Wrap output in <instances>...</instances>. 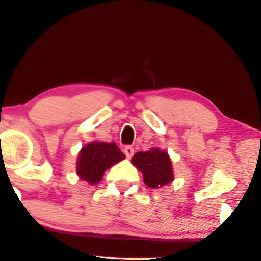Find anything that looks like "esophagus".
Instances as JSON below:
<instances>
[{
  "label": "esophagus",
  "mask_w": 261,
  "mask_h": 261,
  "mask_svg": "<svg viewBox=\"0 0 261 261\" xmlns=\"http://www.w3.org/2000/svg\"><path fill=\"white\" fill-rule=\"evenodd\" d=\"M134 153H135V150H134V148L131 147V146H126V147L124 148V154L126 155L127 159H130V158L134 155Z\"/></svg>",
  "instance_id": "34e87169"
}]
</instances>
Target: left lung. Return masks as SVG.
I'll use <instances>...</instances> for the list:
<instances>
[{"label":"left lung","instance_id":"1","mask_svg":"<svg viewBox=\"0 0 261 261\" xmlns=\"http://www.w3.org/2000/svg\"><path fill=\"white\" fill-rule=\"evenodd\" d=\"M131 163L143 174V180L149 188H161L174 179L172 161L169 153L160 148H150L147 151H138Z\"/></svg>","mask_w":261,"mask_h":261}]
</instances>
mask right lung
<instances>
[{
  "instance_id": "add662e5",
  "label": "right lung",
  "mask_w": 261,
  "mask_h": 261,
  "mask_svg": "<svg viewBox=\"0 0 261 261\" xmlns=\"http://www.w3.org/2000/svg\"><path fill=\"white\" fill-rule=\"evenodd\" d=\"M125 159L115 142H89L79 150L75 173L79 179L89 184H97L103 178L105 171Z\"/></svg>"
}]
</instances>
